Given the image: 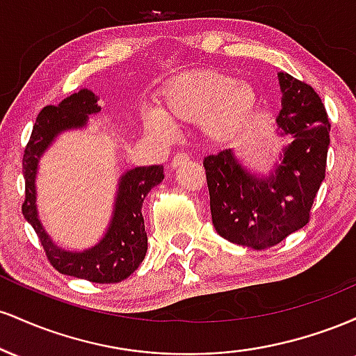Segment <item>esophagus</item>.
Wrapping results in <instances>:
<instances>
[{
    "label": "esophagus",
    "instance_id": "obj_1",
    "mask_svg": "<svg viewBox=\"0 0 356 356\" xmlns=\"http://www.w3.org/2000/svg\"><path fill=\"white\" fill-rule=\"evenodd\" d=\"M187 154H184V152H177L172 157V162H170V164H172V167L175 169V167H179V165H182V164H186L187 162Z\"/></svg>",
    "mask_w": 356,
    "mask_h": 356
}]
</instances>
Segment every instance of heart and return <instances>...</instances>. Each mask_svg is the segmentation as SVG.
Returning a JSON list of instances; mask_svg holds the SVG:
<instances>
[{
  "mask_svg": "<svg viewBox=\"0 0 356 356\" xmlns=\"http://www.w3.org/2000/svg\"><path fill=\"white\" fill-rule=\"evenodd\" d=\"M256 108V90L246 81L201 70L174 81L164 95V110L150 112L145 124L161 138L172 136V124H201L204 138L209 144L222 145L234 140L251 124Z\"/></svg>",
  "mask_w": 356,
  "mask_h": 356,
  "instance_id": "1",
  "label": "heart"
}]
</instances>
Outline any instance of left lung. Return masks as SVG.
Segmentation results:
<instances>
[{"label":"left lung","mask_w":356,"mask_h":356,"mask_svg":"<svg viewBox=\"0 0 356 356\" xmlns=\"http://www.w3.org/2000/svg\"><path fill=\"white\" fill-rule=\"evenodd\" d=\"M283 108L277 125L295 140L284 149L275 174L259 179L246 172L232 150L204 157L212 224L224 239L268 249L308 224L326 170L330 124L314 88L280 73Z\"/></svg>","instance_id":"1"}]
</instances>
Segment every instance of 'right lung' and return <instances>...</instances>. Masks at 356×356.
I'll return each mask as SVG.
<instances>
[{"mask_svg":"<svg viewBox=\"0 0 356 356\" xmlns=\"http://www.w3.org/2000/svg\"><path fill=\"white\" fill-rule=\"evenodd\" d=\"M97 97L83 88L58 105H47L36 117L30 140L24 147V219L33 226L48 261L61 275L81 277L92 283H120L140 266L147 252V234L142 218V202L154 186L164 181V165L136 167L122 175L115 212L107 234L97 246L83 252L61 251L51 243L36 218L35 174L40 155L56 134L72 127H83L92 113L99 112Z\"/></svg>","mask_w":356,"mask_h":356,"instance_id":"add662e5","label":"right lung"}]
</instances>
